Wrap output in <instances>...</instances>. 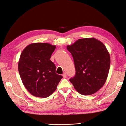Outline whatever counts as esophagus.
Listing matches in <instances>:
<instances>
[{"instance_id":"obj_1","label":"esophagus","mask_w":126,"mask_h":126,"mask_svg":"<svg viewBox=\"0 0 126 126\" xmlns=\"http://www.w3.org/2000/svg\"><path fill=\"white\" fill-rule=\"evenodd\" d=\"M63 78H66V77H67V75H66V73H64V74H63Z\"/></svg>"}]
</instances>
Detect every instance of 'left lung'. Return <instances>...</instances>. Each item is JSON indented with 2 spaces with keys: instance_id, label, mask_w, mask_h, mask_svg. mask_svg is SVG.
<instances>
[{
  "instance_id": "1",
  "label": "left lung",
  "mask_w": 126,
  "mask_h": 126,
  "mask_svg": "<svg viewBox=\"0 0 126 126\" xmlns=\"http://www.w3.org/2000/svg\"><path fill=\"white\" fill-rule=\"evenodd\" d=\"M74 58L76 75L69 81L82 95L96 93L104 86L110 66V57L105 45L94 38L79 39L68 45Z\"/></svg>"
}]
</instances>
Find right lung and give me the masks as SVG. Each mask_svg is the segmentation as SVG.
Wrapping results in <instances>:
<instances>
[{
	"instance_id": "1",
	"label": "right lung",
	"mask_w": 126,
	"mask_h": 126,
	"mask_svg": "<svg viewBox=\"0 0 126 126\" xmlns=\"http://www.w3.org/2000/svg\"><path fill=\"white\" fill-rule=\"evenodd\" d=\"M55 45L36 43L22 51L18 67L24 85L37 97L46 98L56 90L63 76L56 73V66L50 60Z\"/></svg>"
}]
</instances>
